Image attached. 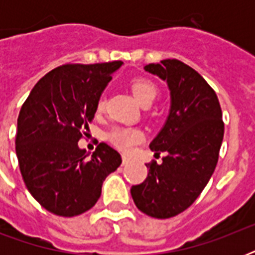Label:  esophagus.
<instances>
[{
  "label": "esophagus",
  "mask_w": 255,
  "mask_h": 255,
  "mask_svg": "<svg viewBox=\"0 0 255 255\" xmlns=\"http://www.w3.org/2000/svg\"><path fill=\"white\" fill-rule=\"evenodd\" d=\"M128 163H129V159H128L127 156H123V163L122 164H123V165H127Z\"/></svg>",
  "instance_id": "obj_1"
}]
</instances>
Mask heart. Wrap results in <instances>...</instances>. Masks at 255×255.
Wrapping results in <instances>:
<instances>
[{
    "label": "heart",
    "instance_id": "obj_1",
    "mask_svg": "<svg viewBox=\"0 0 255 255\" xmlns=\"http://www.w3.org/2000/svg\"><path fill=\"white\" fill-rule=\"evenodd\" d=\"M132 94L141 106H149L157 96V87L148 79H136L131 83ZM106 98L100 96L96 102V112H103ZM143 132L129 127H115L107 133V140L122 152H131L143 140Z\"/></svg>",
    "mask_w": 255,
    "mask_h": 255
}]
</instances>
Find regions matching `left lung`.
<instances>
[{
  "mask_svg": "<svg viewBox=\"0 0 255 255\" xmlns=\"http://www.w3.org/2000/svg\"><path fill=\"white\" fill-rule=\"evenodd\" d=\"M145 71L167 81L170 111L149 148L163 163L145 164L147 178L131 188L137 209L170 218L188 209L212 177L224 139L222 111L216 92L200 74L177 59L151 63Z\"/></svg>",
  "mask_w": 255,
  "mask_h": 255,
  "instance_id": "8db88e82",
  "label": "left lung"
}]
</instances>
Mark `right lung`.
Returning a JSON list of instances; mask_svg holds the SVG:
<instances>
[{
  "mask_svg": "<svg viewBox=\"0 0 255 255\" xmlns=\"http://www.w3.org/2000/svg\"><path fill=\"white\" fill-rule=\"evenodd\" d=\"M122 61L67 63L39 79L18 115L15 152L26 188L46 210L74 217L99 200L122 156L100 143L91 157L78 141L86 135L96 102Z\"/></svg>",
  "mask_w": 255,
  "mask_h": 255,
  "instance_id": "1",
  "label": "right lung"
}]
</instances>
